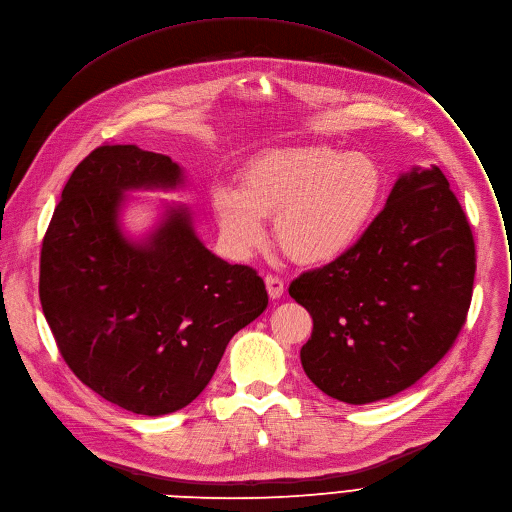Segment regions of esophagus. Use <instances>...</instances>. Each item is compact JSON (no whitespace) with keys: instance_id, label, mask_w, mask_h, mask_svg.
<instances>
[{"instance_id":"1","label":"esophagus","mask_w":512,"mask_h":512,"mask_svg":"<svg viewBox=\"0 0 512 512\" xmlns=\"http://www.w3.org/2000/svg\"><path fill=\"white\" fill-rule=\"evenodd\" d=\"M265 286H267L269 298H280V296L284 294V290H286L282 277H277V275H273V273L265 275Z\"/></svg>"}]
</instances>
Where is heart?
<instances>
[{"label":"heart","instance_id":"heart-1","mask_svg":"<svg viewBox=\"0 0 512 512\" xmlns=\"http://www.w3.org/2000/svg\"><path fill=\"white\" fill-rule=\"evenodd\" d=\"M386 194L376 159L312 145L273 149L241 171V188L218 183L212 210L222 239L241 257L265 243V216H275L282 251L304 265H327L367 235Z\"/></svg>","mask_w":512,"mask_h":512}]
</instances>
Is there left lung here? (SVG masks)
<instances>
[{"instance_id": "left-lung-1", "label": "left lung", "mask_w": 512, "mask_h": 512, "mask_svg": "<svg viewBox=\"0 0 512 512\" xmlns=\"http://www.w3.org/2000/svg\"><path fill=\"white\" fill-rule=\"evenodd\" d=\"M474 275L472 228L443 171L402 173L357 247L290 284L314 322L306 376L347 404L410 388L453 347Z\"/></svg>"}]
</instances>
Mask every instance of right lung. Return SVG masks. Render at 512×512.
Here are the masks:
<instances>
[{"instance_id":"right-lung-1","label":"right lung","mask_w":512,"mask_h":512,"mask_svg":"<svg viewBox=\"0 0 512 512\" xmlns=\"http://www.w3.org/2000/svg\"><path fill=\"white\" fill-rule=\"evenodd\" d=\"M181 181L167 155L102 145L65 183L40 251V304L65 363L108 402L147 416L196 400L228 341L267 308L257 271L210 253L185 208L145 243L122 235V192Z\"/></svg>"}]
</instances>
